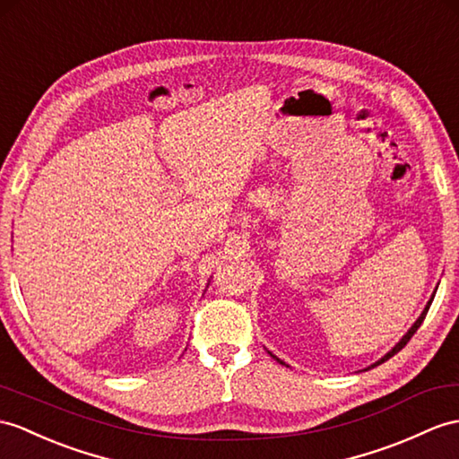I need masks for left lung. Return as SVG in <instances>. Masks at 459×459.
<instances>
[{"label":"left lung","mask_w":459,"mask_h":459,"mask_svg":"<svg viewBox=\"0 0 459 459\" xmlns=\"http://www.w3.org/2000/svg\"><path fill=\"white\" fill-rule=\"evenodd\" d=\"M432 299H434V296L430 298V301H429V306H427V307H424V311H422V314H420V317H419V319L415 321V325H412V327L409 329V333L405 334V337H403V339H401V341H399V342L395 344V349H394V351H391V352H387V354L384 356V359H382V360H379L377 364H382V362L389 360V359H391V356H394V354H397V352H399L401 349H403V346H405V344H407V342L411 341V337H412V334H415V333H417V329L420 327V323L424 321V317H427V314H429V307H430V304H432ZM274 359H276V356H274ZM276 360H278V359H276ZM278 362H281V364H284L282 360H278ZM377 364H374V366H377Z\"/></svg>","instance_id":"8db88e82"}]
</instances>
